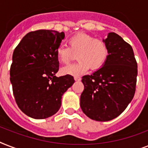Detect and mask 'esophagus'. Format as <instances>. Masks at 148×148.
Instances as JSON below:
<instances>
[{
	"mask_svg": "<svg viewBox=\"0 0 148 148\" xmlns=\"http://www.w3.org/2000/svg\"><path fill=\"white\" fill-rule=\"evenodd\" d=\"M74 80H75L76 81H81V78L80 77L77 76V77H74Z\"/></svg>",
	"mask_w": 148,
	"mask_h": 148,
	"instance_id": "esophagus-1",
	"label": "esophagus"
}]
</instances>
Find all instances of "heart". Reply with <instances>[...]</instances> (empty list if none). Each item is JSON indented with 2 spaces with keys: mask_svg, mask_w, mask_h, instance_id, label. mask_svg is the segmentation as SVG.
Wrapping results in <instances>:
<instances>
[{
  "mask_svg": "<svg viewBox=\"0 0 148 148\" xmlns=\"http://www.w3.org/2000/svg\"><path fill=\"white\" fill-rule=\"evenodd\" d=\"M69 47L60 45L56 49V57L62 64H67L77 54L78 61L63 67L64 74L80 76L85 74L89 68L97 70L104 64L108 55L107 43L102 39L85 33H78L67 40Z\"/></svg>",
  "mask_w": 148,
  "mask_h": 148,
  "instance_id": "b5f03b06",
  "label": "heart"
}]
</instances>
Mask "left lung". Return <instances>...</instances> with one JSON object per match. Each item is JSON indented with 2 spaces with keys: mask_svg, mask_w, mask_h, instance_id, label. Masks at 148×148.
I'll use <instances>...</instances> for the list:
<instances>
[{
  "mask_svg": "<svg viewBox=\"0 0 148 148\" xmlns=\"http://www.w3.org/2000/svg\"><path fill=\"white\" fill-rule=\"evenodd\" d=\"M108 55L103 67L84 75L81 108L90 119L108 121L119 116L132 101L136 89L138 64L132 47L116 33L103 39Z\"/></svg>",
  "mask_w": 148,
  "mask_h": 148,
  "instance_id": "8db88e82",
  "label": "left lung"
}]
</instances>
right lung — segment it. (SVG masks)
<instances>
[{
	"mask_svg": "<svg viewBox=\"0 0 148 148\" xmlns=\"http://www.w3.org/2000/svg\"><path fill=\"white\" fill-rule=\"evenodd\" d=\"M64 32L38 30L27 34L14 51L10 81L18 108L34 119L58 112L64 93L74 83L73 76H55L59 70L56 49Z\"/></svg>",
	"mask_w": 148,
	"mask_h": 148,
	"instance_id": "1",
	"label": "right lung"
}]
</instances>
